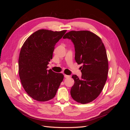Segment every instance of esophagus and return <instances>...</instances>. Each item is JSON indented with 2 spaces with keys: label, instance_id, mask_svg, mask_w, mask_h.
<instances>
[{
  "label": "esophagus",
  "instance_id": "1",
  "mask_svg": "<svg viewBox=\"0 0 130 130\" xmlns=\"http://www.w3.org/2000/svg\"><path fill=\"white\" fill-rule=\"evenodd\" d=\"M64 76L65 78H69L70 77L69 75H66V74H64Z\"/></svg>",
  "mask_w": 130,
  "mask_h": 130
}]
</instances>
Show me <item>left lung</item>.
Masks as SVG:
<instances>
[{"mask_svg":"<svg viewBox=\"0 0 130 130\" xmlns=\"http://www.w3.org/2000/svg\"><path fill=\"white\" fill-rule=\"evenodd\" d=\"M63 38L72 40L75 61L83 64L80 67L81 78L72 76L75 82L70 94L78 103H90L100 95L107 78L108 62L105 45L99 36L87 30L70 31Z\"/></svg>","mask_w":130,"mask_h":130,"instance_id":"left-lung-1","label":"left lung"}]
</instances>
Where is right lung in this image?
Returning <instances> with one entry per match:
<instances>
[{"label":"right lung","mask_w":130,"mask_h":130,"mask_svg":"<svg viewBox=\"0 0 130 130\" xmlns=\"http://www.w3.org/2000/svg\"><path fill=\"white\" fill-rule=\"evenodd\" d=\"M66 31L38 30L22 46L19 75L25 91L35 100L44 102L52 99L63 80V75L47 70V65L53 58L56 43Z\"/></svg>","instance_id":"right-lung-1"}]
</instances>
